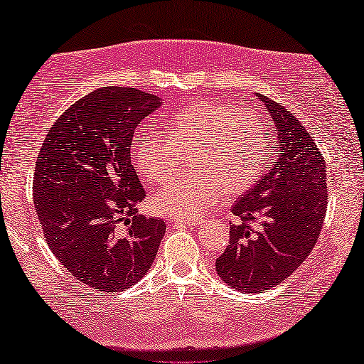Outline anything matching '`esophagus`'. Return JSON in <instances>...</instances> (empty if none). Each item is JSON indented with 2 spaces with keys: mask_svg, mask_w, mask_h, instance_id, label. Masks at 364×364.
Wrapping results in <instances>:
<instances>
[{
  "mask_svg": "<svg viewBox=\"0 0 364 364\" xmlns=\"http://www.w3.org/2000/svg\"><path fill=\"white\" fill-rule=\"evenodd\" d=\"M175 223L194 228V227H198V225H199V220H184V218H175Z\"/></svg>",
  "mask_w": 364,
  "mask_h": 364,
  "instance_id": "34e87169",
  "label": "esophagus"
}]
</instances>
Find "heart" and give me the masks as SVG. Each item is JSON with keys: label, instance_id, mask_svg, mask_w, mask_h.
I'll return each instance as SVG.
<instances>
[{"label": "heart", "instance_id": "obj_1", "mask_svg": "<svg viewBox=\"0 0 364 364\" xmlns=\"http://www.w3.org/2000/svg\"><path fill=\"white\" fill-rule=\"evenodd\" d=\"M188 154L193 170L173 178L155 196L151 203L155 212L194 218L215 204L223 191H246L267 164L270 139L251 109L198 102L168 119L166 139L144 132L131 146L132 164L147 184L168 180Z\"/></svg>", "mask_w": 364, "mask_h": 364}]
</instances>
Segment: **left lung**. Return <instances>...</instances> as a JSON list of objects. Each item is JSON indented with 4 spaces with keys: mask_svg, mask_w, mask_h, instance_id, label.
Here are the masks:
<instances>
[{
    "mask_svg": "<svg viewBox=\"0 0 364 364\" xmlns=\"http://www.w3.org/2000/svg\"><path fill=\"white\" fill-rule=\"evenodd\" d=\"M270 113V164L232 213L230 243L215 269L228 287L262 293L287 280L319 238L327 213L326 161L285 107L257 94Z\"/></svg>",
    "mask_w": 364,
    "mask_h": 364,
    "instance_id": "left-lung-1",
    "label": "left lung"
}]
</instances>
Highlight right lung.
<instances>
[{"label":"right lung","instance_id":"add662e5","mask_svg":"<svg viewBox=\"0 0 364 364\" xmlns=\"http://www.w3.org/2000/svg\"><path fill=\"white\" fill-rule=\"evenodd\" d=\"M160 105L137 89H97L55 121L40 147L33 204L45 240L102 295L137 284L165 235L161 218L137 213L146 191L131 161L134 129Z\"/></svg>","mask_w":364,"mask_h":364}]
</instances>
